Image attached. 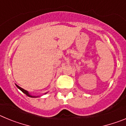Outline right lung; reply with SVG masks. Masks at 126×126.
Listing matches in <instances>:
<instances>
[{
    "label": "right lung",
    "mask_w": 126,
    "mask_h": 126,
    "mask_svg": "<svg viewBox=\"0 0 126 126\" xmlns=\"http://www.w3.org/2000/svg\"><path fill=\"white\" fill-rule=\"evenodd\" d=\"M16 86H17V88H18L20 90H21V91L22 92H23V93H24V94H26V95H27L28 96H29V97H32V98H36V97H38V96H33V95H31V94H30V93H28V91H26V90H24V89L23 88H21L20 87V86H19L18 85H17V84H16ZM47 93H45V94H46Z\"/></svg>",
    "instance_id": "add662e5"
}]
</instances>
